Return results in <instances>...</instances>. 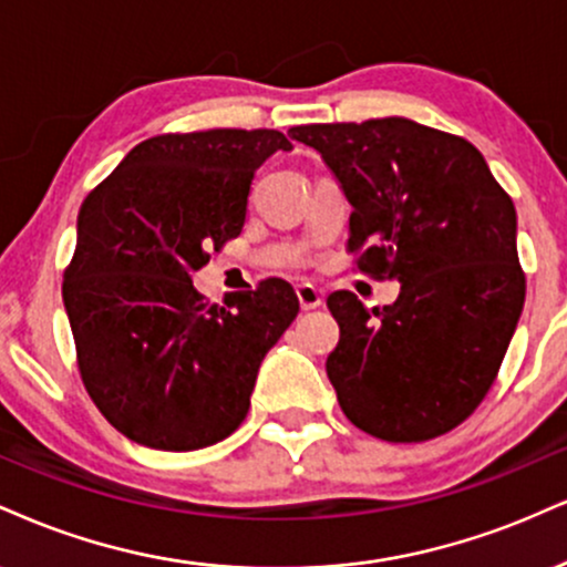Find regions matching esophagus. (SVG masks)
Returning <instances> with one entry per match:
<instances>
[{
  "label": "esophagus",
  "mask_w": 567,
  "mask_h": 567,
  "mask_svg": "<svg viewBox=\"0 0 567 567\" xmlns=\"http://www.w3.org/2000/svg\"><path fill=\"white\" fill-rule=\"evenodd\" d=\"M296 296H298V303H301V309L303 311H311V309H319V306H322V290H317L313 288V285H309V282H303V285H298L296 288Z\"/></svg>",
  "instance_id": "34e87169"
}]
</instances>
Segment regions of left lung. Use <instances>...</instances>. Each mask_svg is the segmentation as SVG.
Here are the masks:
<instances>
[{
	"label": "left lung",
	"instance_id": "8db88e82",
	"mask_svg": "<svg viewBox=\"0 0 567 567\" xmlns=\"http://www.w3.org/2000/svg\"><path fill=\"white\" fill-rule=\"evenodd\" d=\"M353 206L349 254L395 303L327 298L340 327L327 378L359 431L420 443L454 431L486 399L520 319L525 275L513 197L456 134L409 118L292 126Z\"/></svg>",
	"mask_w": 567,
	"mask_h": 567
}]
</instances>
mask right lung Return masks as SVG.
Returning <instances> with one entry per match:
<instances>
[{
  "label": "right lung",
  "mask_w": 567,
  "mask_h": 567,
  "mask_svg": "<svg viewBox=\"0 0 567 567\" xmlns=\"http://www.w3.org/2000/svg\"><path fill=\"white\" fill-rule=\"evenodd\" d=\"M290 147L277 128L150 136L81 203L63 301L89 399L126 439L193 452L248 414L296 290L269 277L208 306L193 271L240 235L256 168Z\"/></svg>",
  "instance_id": "add662e5"
}]
</instances>
